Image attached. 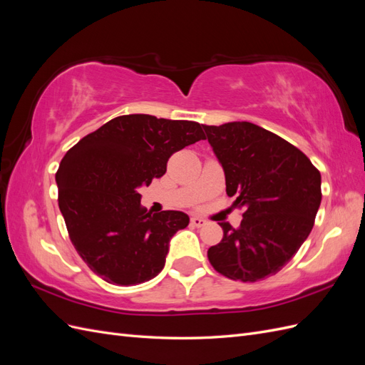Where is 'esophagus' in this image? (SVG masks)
<instances>
[{
    "label": "esophagus",
    "instance_id": "esophagus-1",
    "mask_svg": "<svg viewBox=\"0 0 365 365\" xmlns=\"http://www.w3.org/2000/svg\"><path fill=\"white\" fill-rule=\"evenodd\" d=\"M190 224L193 225V227H204V225H207V220L205 219H202V217H200V216H193L192 219H190Z\"/></svg>",
    "mask_w": 365,
    "mask_h": 365
}]
</instances>
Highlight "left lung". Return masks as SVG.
<instances>
[{"label": "left lung", "instance_id": "1", "mask_svg": "<svg viewBox=\"0 0 365 365\" xmlns=\"http://www.w3.org/2000/svg\"><path fill=\"white\" fill-rule=\"evenodd\" d=\"M225 173L227 195L244 207L235 230L208 248L213 268L231 280L257 282L279 272L312 231L322 175L291 143L250 121L202 125Z\"/></svg>", "mask_w": 365, "mask_h": 365}]
</instances>
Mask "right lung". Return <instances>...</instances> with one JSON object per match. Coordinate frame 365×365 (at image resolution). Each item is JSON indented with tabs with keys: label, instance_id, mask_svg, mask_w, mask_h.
<instances>
[{
	"label": "right lung",
	"instance_id": "right-lung-1",
	"mask_svg": "<svg viewBox=\"0 0 365 365\" xmlns=\"http://www.w3.org/2000/svg\"><path fill=\"white\" fill-rule=\"evenodd\" d=\"M189 120L129 114L83 137L59 164V208L83 262L113 284L148 282L161 272L170 239L190 217L150 215L138 189L161 178L172 153L204 140Z\"/></svg>",
	"mask_w": 365,
	"mask_h": 365
}]
</instances>
